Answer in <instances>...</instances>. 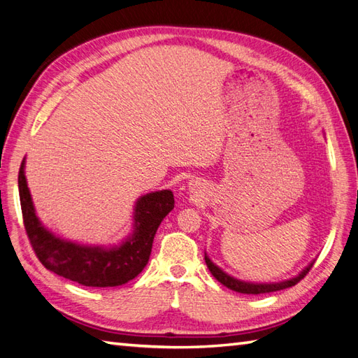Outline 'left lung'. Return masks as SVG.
<instances>
[{"instance_id":"1","label":"left lung","mask_w":358,"mask_h":358,"mask_svg":"<svg viewBox=\"0 0 358 358\" xmlns=\"http://www.w3.org/2000/svg\"><path fill=\"white\" fill-rule=\"evenodd\" d=\"M204 259H206V264H207V268L210 270V273L213 274L215 279L221 282L224 287H227L230 289H234V292L243 293V294H265V293L280 292V289L294 287L297 282H301L306 276V274H308V271L313 267V264H310L308 267H306L301 274H299L297 278H293V279L285 280V282H280V284H250V282H243V280H238L235 278L229 276V274H226L221 268H218L217 265H215L207 256H204Z\"/></svg>"}]
</instances>
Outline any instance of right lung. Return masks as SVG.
Wrapping results in <instances>:
<instances>
[{
  "label": "right lung",
  "mask_w": 358,
  "mask_h": 358,
  "mask_svg": "<svg viewBox=\"0 0 358 358\" xmlns=\"http://www.w3.org/2000/svg\"><path fill=\"white\" fill-rule=\"evenodd\" d=\"M18 187L24 229L39 262L47 270L84 287H119L138 276L151 256L157 229L176 206L171 190L141 196L136 206L134 235L120 247L106 250L66 243L44 229L33 209L24 162L18 173Z\"/></svg>",
  "instance_id": "obj_1"
}]
</instances>
